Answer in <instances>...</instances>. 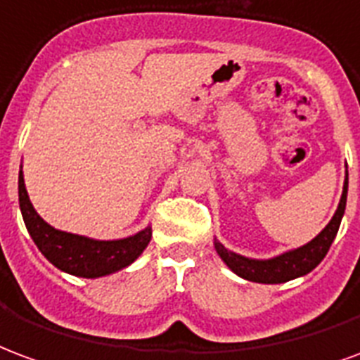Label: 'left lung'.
Wrapping results in <instances>:
<instances>
[{"label":"left lung","mask_w":360,"mask_h":360,"mask_svg":"<svg viewBox=\"0 0 360 360\" xmlns=\"http://www.w3.org/2000/svg\"><path fill=\"white\" fill-rule=\"evenodd\" d=\"M347 176L349 174L345 172L342 199H340V205L335 209L334 217L324 226V230L309 243L284 251V253L272 257V259H249V257L230 251L219 240H214V249H217L219 257L234 274H238L243 280H249V282H257V284H284V282L309 274L326 257L328 249H330L332 241L335 240L338 230H340L343 212H345V203H347Z\"/></svg>","instance_id":"1"}]
</instances>
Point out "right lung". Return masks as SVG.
<instances>
[{"instance_id": "obj_1", "label": "right lung", "mask_w": 360, "mask_h": 360, "mask_svg": "<svg viewBox=\"0 0 360 360\" xmlns=\"http://www.w3.org/2000/svg\"><path fill=\"white\" fill-rule=\"evenodd\" d=\"M18 205L26 230L49 263L78 278H101L115 274L143 253L151 240V226L120 240H94L70 234L47 224L34 209L25 186L22 165L18 170Z\"/></svg>"}]
</instances>
